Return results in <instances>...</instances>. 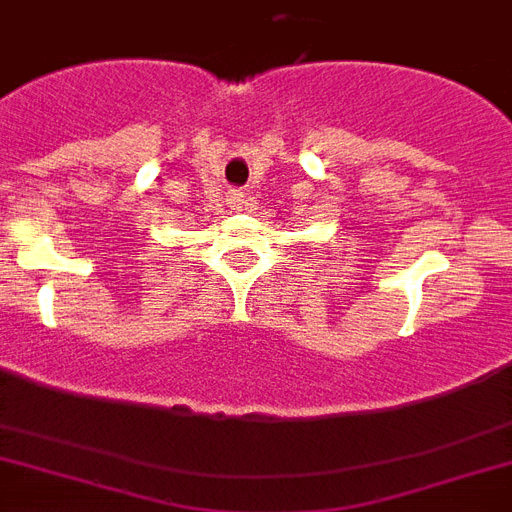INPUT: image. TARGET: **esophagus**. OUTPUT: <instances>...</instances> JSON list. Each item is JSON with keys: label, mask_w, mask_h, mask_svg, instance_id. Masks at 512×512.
Here are the masks:
<instances>
[{"label": "esophagus", "mask_w": 512, "mask_h": 512, "mask_svg": "<svg viewBox=\"0 0 512 512\" xmlns=\"http://www.w3.org/2000/svg\"><path fill=\"white\" fill-rule=\"evenodd\" d=\"M244 205V194L242 191H228V207H231V210H239V207Z\"/></svg>", "instance_id": "esophagus-1"}]
</instances>
